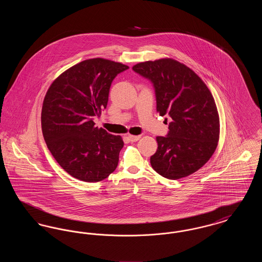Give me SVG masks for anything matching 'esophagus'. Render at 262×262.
<instances>
[{"label":"esophagus","instance_id":"34e87169","mask_svg":"<svg viewBox=\"0 0 262 262\" xmlns=\"http://www.w3.org/2000/svg\"><path fill=\"white\" fill-rule=\"evenodd\" d=\"M139 138H140V136H132V135L128 136V139H129L132 142H136Z\"/></svg>","mask_w":262,"mask_h":262}]
</instances>
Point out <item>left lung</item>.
Returning <instances> with one entry per match:
<instances>
[{"instance_id": "8db88e82", "label": "left lung", "mask_w": 262, "mask_h": 262, "mask_svg": "<svg viewBox=\"0 0 262 262\" xmlns=\"http://www.w3.org/2000/svg\"><path fill=\"white\" fill-rule=\"evenodd\" d=\"M133 70L153 82L157 112L172 119L168 136L156 137L152 168L170 180L193 174L219 141V114L209 88L190 68L171 58L138 62Z\"/></svg>"}]
</instances>
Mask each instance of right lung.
Instances as JSON below:
<instances>
[{
  "mask_svg": "<svg viewBox=\"0 0 262 262\" xmlns=\"http://www.w3.org/2000/svg\"><path fill=\"white\" fill-rule=\"evenodd\" d=\"M127 69L122 62L89 59L64 71L47 90L43 137L56 161L77 180L100 182L118 166L123 138L95 126L93 119L107 107L113 79Z\"/></svg>",
  "mask_w": 262,
  "mask_h": 262,
  "instance_id": "obj_1",
  "label": "right lung"
}]
</instances>
